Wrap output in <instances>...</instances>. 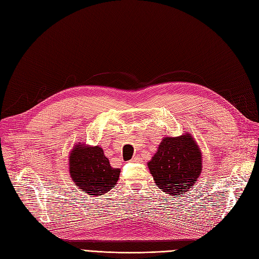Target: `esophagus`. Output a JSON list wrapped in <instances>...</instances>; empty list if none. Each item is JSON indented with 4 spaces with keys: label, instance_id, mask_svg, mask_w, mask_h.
I'll use <instances>...</instances> for the list:
<instances>
[{
    "label": "esophagus",
    "instance_id": "obj_1",
    "mask_svg": "<svg viewBox=\"0 0 259 259\" xmlns=\"http://www.w3.org/2000/svg\"><path fill=\"white\" fill-rule=\"evenodd\" d=\"M142 161V159H140V156L139 155H136V156H134V158H133L132 160H131V162H140Z\"/></svg>",
    "mask_w": 259,
    "mask_h": 259
}]
</instances>
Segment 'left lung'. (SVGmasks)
<instances>
[{"instance_id":"1","label":"left lung","mask_w":259,"mask_h":259,"mask_svg":"<svg viewBox=\"0 0 259 259\" xmlns=\"http://www.w3.org/2000/svg\"><path fill=\"white\" fill-rule=\"evenodd\" d=\"M148 167L159 189L177 198L192 188L199 178L201 150L189 134L165 137L148 162Z\"/></svg>"}]
</instances>
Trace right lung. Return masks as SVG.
<instances>
[{
  "mask_svg": "<svg viewBox=\"0 0 259 259\" xmlns=\"http://www.w3.org/2000/svg\"><path fill=\"white\" fill-rule=\"evenodd\" d=\"M69 169L75 186L92 197L110 191L121 171L120 168L111 167L100 147L81 143L75 145L70 153Z\"/></svg>",
  "mask_w": 259,
  "mask_h": 259,
  "instance_id": "obj_1",
  "label": "right lung"
}]
</instances>
